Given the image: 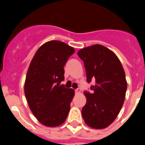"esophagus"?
<instances>
[{"instance_id":"1","label":"esophagus","mask_w":145,"mask_h":145,"mask_svg":"<svg viewBox=\"0 0 145 145\" xmlns=\"http://www.w3.org/2000/svg\"><path fill=\"white\" fill-rule=\"evenodd\" d=\"M75 93H80L81 90H80V88H77V89H75Z\"/></svg>"}]
</instances>
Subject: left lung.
<instances>
[{
    "instance_id": "left-lung-1",
    "label": "left lung",
    "mask_w": 145,
    "mask_h": 145,
    "mask_svg": "<svg viewBox=\"0 0 145 145\" xmlns=\"http://www.w3.org/2000/svg\"><path fill=\"white\" fill-rule=\"evenodd\" d=\"M78 55L84 61L87 82L95 80L91 93L84 91L86 104L82 116L88 126L105 129L115 120L123 105L127 89L125 72L117 56L102 45L82 48Z\"/></svg>"
}]
</instances>
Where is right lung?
Returning <instances> with one entry per match:
<instances>
[{"label":"right lung","instance_id":"obj_1","mask_svg":"<svg viewBox=\"0 0 145 145\" xmlns=\"http://www.w3.org/2000/svg\"><path fill=\"white\" fill-rule=\"evenodd\" d=\"M75 49L63 42L51 40L40 47L32 59L25 83L29 109L40 123L48 127L63 123L75 95L72 88L60 83L64 66Z\"/></svg>","mask_w":145,"mask_h":145}]
</instances>
